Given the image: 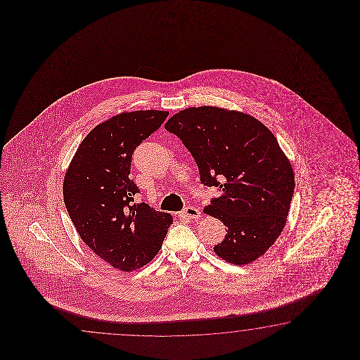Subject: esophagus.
<instances>
[{
	"instance_id": "1",
	"label": "esophagus",
	"mask_w": 360,
	"mask_h": 360,
	"mask_svg": "<svg viewBox=\"0 0 360 360\" xmlns=\"http://www.w3.org/2000/svg\"><path fill=\"white\" fill-rule=\"evenodd\" d=\"M183 217H186V219H193V220H197L200 217V212H199L198 208L194 206H188L184 208Z\"/></svg>"
}]
</instances>
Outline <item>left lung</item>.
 <instances>
[{"mask_svg":"<svg viewBox=\"0 0 360 360\" xmlns=\"http://www.w3.org/2000/svg\"><path fill=\"white\" fill-rule=\"evenodd\" d=\"M165 129L191 152L202 184L221 191L205 208L228 229L216 255L236 265L259 259L285 226L295 191L276 136L252 115L217 107L184 109Z\"/></svg>","mask_w":360,"mask_h":360,"instance_id":"obj_1","label":"left lung"}]
</instances>
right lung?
Wrapping results in <instances>:
<instances>
[{
  "mask_svg": "<svg viewBox=\"0 0 360 360\" xmlns=\"http://www.w3.org/2000/svg\"><path fill=\"white\" fill-rule=\"evenodd\" d=\"M169 112L136 110L92 129L77 149L63 183L69 217L86 245L122 271L141 268L160 252L172 216L132 203L136 146L161 127Z\"/></svg>",
  "mask_w": 360,
  "mask_h": 360,
  "instance_id": "right-lung-1",
  "label": "right lung"
}]
</instances>
